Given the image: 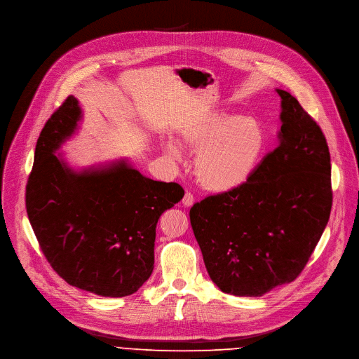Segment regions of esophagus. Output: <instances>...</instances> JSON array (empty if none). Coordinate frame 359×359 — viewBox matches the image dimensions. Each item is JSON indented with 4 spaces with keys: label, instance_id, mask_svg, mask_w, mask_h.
<instances>
[{
    "label": "esophagus",
    "instance_id": "esophagus-1",
    "mask_svg": "<svg viewBox=\"0 0 359 359\" xmlns=\"http://www.w3.org/2000/svg\"><path fill=\"white\" fill-rule=\"evenodd\" d=\"M182 203H183V206H184V208H190V206H193V203H194V198H193V194H191L190 191H186V193H184V196H183Z\"/></svg>",
    "mask_w": 359,
    "mask_h": 359
}]
</instances>
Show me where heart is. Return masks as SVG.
<instances>
[{
	"instance_id": "1",
	"label": "heart",
	"mask_w": 359,
	"mask_h": 359,
	"mask_svg": "<svg viewBox=\"0 0 359 359\" xmlns=\"http://www.w3.org/2000/svg\"><path fill=\"white\" fill-rule=\"evenodd\" d=\"M177 136L183 147L196 154L194 173L202 187L212 193H229L245 186L262 161L268 143L257 118L220 110L184 120ZM161 149L172 160H183L176 142H163Z\"/></svg>"
}]
</instances>
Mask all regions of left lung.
<instances>
[{
  "label": "left lung",
  "mask_w": 359,
  "mask_h": 359,
  "mask_svg": "<svg viewBox=\"0 0 359 359\" xmlns=\"http://www.w3.org/2000/svg\"><path fill=\"white\" fill-rule=\"evenodd\" d=\"M276 93L278 147L245 186L194 203L189 213L210 279L235 297H262L295 280L331 215L327 140L295 97Z\"/></svg>",
  "instance_id": "8db88e82"
}]
</instances>
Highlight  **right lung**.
<instances>
[{
  "instance_id": "right-lung-1",
  "label": "right lung",
  "mask_w": 359,
  "mask_h": 359,
  "mask_svg": "<svg viewBox=\"0 0 359 359\" xmlns=\"http://www.w3.org/2000/svg\"><path fill=\"white\" fill-rule=\"evenodd\" d=\"M70 95L37 140L25 206L43 253L72 286L100 297L132 295L154 268L156 224L184 196L177 183L143 176L126 158L73 169L57 151L79 130Z\"/></svg>"
}]
</instances>
